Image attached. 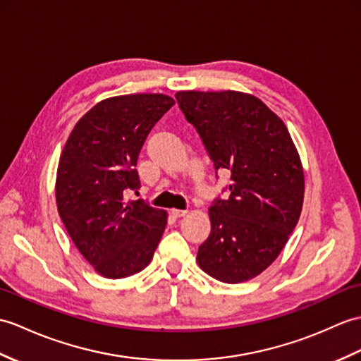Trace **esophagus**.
I'll return each mask as SVG.
<instances>
[{
  "label": "esophagus",
  "instance_id": "1",
  "mask_svg": "<svg viewBox=\"0 0 361 361\" xmlns=\"http://www.w3.org/2000/svg\"><path fill=\"white\" fill-rule=\"evenodd\" d=\"M171 212H172L173 216H177V219H181V216L188 215V211H181V209H172Z\"/></svg>",
  "mask_w": 361,
  "mask_h": 361
}]
</instances>
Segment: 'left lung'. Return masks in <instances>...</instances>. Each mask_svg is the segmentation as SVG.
Here are the masks:
<instances>
[{
    "instance_id": "obj_1",
    "label": "left lung",
    "mask_w": 361,
    "mask_h": 361,
    "mask_svg": "<svg viewBox=\"0 0 361 361\" xmlns=\"http://www.w3.org/2000/svg\"><path fill=\"white\" fill-rule=\"evenodd\" d=\"M216 171H229L228 200L209 207L211 235L198 247V266L223 283L262 274L280 255L298 223L305 172L279 115L237 90L175 94Z\"/></svg>"
}]
</instances>
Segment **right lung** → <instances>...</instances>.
Returning <instances> with one entry per match:
<instances>
[{
  "instance_id": "obj_1",
  "label": "right lung",
  "mask_w": 361,
  "mask_h": 361,
  "mask_svg": "<svg viewBox=\"0 0 361 361\" xmlns=\"http://www.w3.org/2000/svg\"><path fill=\"white\" fill-rule=\"evenodd\" d=\"M175 104L163 94H130L97 103L73 126L56 171V207L80 254L106 279H126L150 263L167 223L142 200L135 169L150 129Z\"/></svg>"
}]
</instances>
